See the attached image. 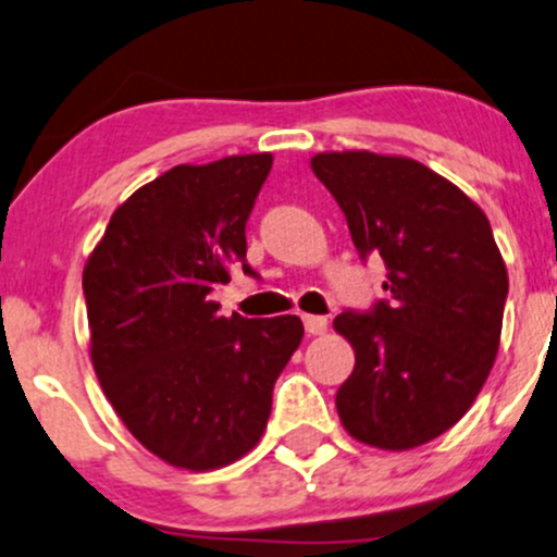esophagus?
<instances>
[{
  "mask_svg": "<svg viewBox=\"0 0 557 557\" xmlns=\"http://www.w3.org/2000/svg\"><path fill=\"white\" fill-rule=\"evenodd\" d=\"M304 327L309 335H322L327 330V317H317V314H304Z\"/></svg>",
  "mask_w": 557,
  "mask_h": 557,
  "instance_id": "34e87169",
  "label": "esophagus"
}]
</instances>
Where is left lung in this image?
Masks as SVG:
<instances>
[{
  "label": "left lung",
  "mask_w": 557,
  "mask_h": 557,
  "mask_svg": "<svg viewBox=\"0 0 557 557\" xmlns=\"http://www.w3.org/2000/svg\"><path fill=\"white\" fill-rule=\"evenodd\" d=\"M311 170L335 196L356 251L380 253L387 298L343 311L356 350L337 389L350 437L408 450L471 408L500 345L508 272L482 209L424 164L372 151H330Z\"/></svg>",
  "instance_id": "obj_1"
}]
</instances>
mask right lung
Returning <instances> with one entry per match:
<instances>
[{
    "instance_id": "1",
    "label": "right lung",
    "mask_w": 557,
    "mask_h": 557,
    "mask_svg": "<svg viewBox=\"0 0 557 557\" xmlns=\"http://www.w3.org/2000/svg\"><path fill=\"white\" fill-rule=\"evenodd\" d=\"M272 154L177 164L114 209L83 270L91 361L146 450L177 469L238 461L264 434L298 317H222L209 298L246 261Z\"/></svg>"
}]
</instances>
